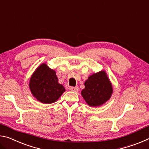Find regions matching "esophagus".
Segmentation results:
<instances>
[{"instance_id":"obj_1","label":"esophagus","mask_w":149,"mask_h":149,"mask_svg":"<svg viewBox=\"0 0 149 149\" xmlns=\"http://www.w3.org/2000/svg\"><path fill=\"white\" fill-rule=\"evenodd\" d=\"M78 87H70V90L71 91H74V92H77L78 91Z\"/></svg>"}]
</instances>
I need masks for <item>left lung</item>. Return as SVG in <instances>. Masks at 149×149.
Masks as SVG:
<instances>
[{"label": "left lung", "instance_id": "1", "mask_svg": "<svg viewBox=\"0 0 149 149\" xmlns=\"http://www.w3.org/2000/svg\"><path fill=\"white\" fill-rule=\"evenodd\" d=\"M81 96L91 107H100L109 100L113 93L112 85L105 71L91 75L85 81Z\"/></svg>", "mask_w": 149, "mask_h": 149}]
</instances>
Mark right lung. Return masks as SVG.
Returning <instances> with one entry per match:
<instances>
[{"label": "right lung", "mask_w": 149, "mask_h": 149, "mask_svg": "<svg viewBox=\"0 0 149 149\" xmlns=\"http://www.w3.org/2000/svg\"><path fill=\"white\" fill-rule=\"evenodd\" d=\"M29 87L33 96L43 104L55 102L65 91L64 86L58 83L56 71L45 63L40 64L33 73Z\"/></svg>", "instance_id": "1"}]
</instances>
